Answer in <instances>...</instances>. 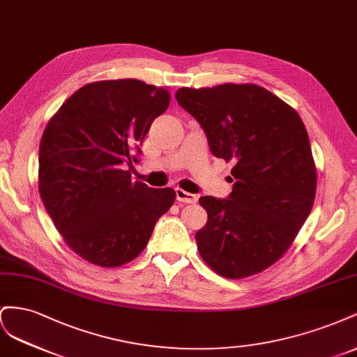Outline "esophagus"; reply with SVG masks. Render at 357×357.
<instances>
[{
    "mask_svg": "<svg viewBox=\"0 0 357 357\" xmlns=\"http://www.w3.org/2000/svg\"><path fill=\"white\" fill-rule=\"evenodd\" d=\"M175 192H176V200L178 202H182V203H196V200H197L196 195H191V192L184 191V190H181V188H176Z\"/></svg>",
    "mask_w": 357,
    "mask_h": 357,
    "instance_id": "34e87169",
    "label": "esophagus"
}]
</instances>
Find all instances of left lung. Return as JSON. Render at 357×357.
Masks as SVG:
<instances>
[{
  "instance_id": "left-lung-1",
  "label": "left lung",
  "mask_w": 357,
  "mask_h": 357,
  "mask_svg": "<svg viewBox=\"0 0 357 357\" xmlns=\"http://www.w3.org/2000/svg\"><path fill=\"white\" fill-rule=\"evenodd\" d=\"M176 101L196 118L217 158L233 161L227 199L203 196L208 222L196 233L211 269L245 278L289 250L317 188L310 139L298 112L254 84L181 88Z\"/></svg>"
}]
</instances>
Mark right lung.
Masks as SVG:
<instances>
[{"label": "right lung", "mask_w": 357, "mask_h": 357, "mask_svg": "<svg viewBox=\"0 0 357 357\" xmlns=\"http://www.w3.org/2000/svg\"><path fill=\"white\" fill-rule=\"evenodd\" d=\"M170 103L166 88L137 79L77 89L50 118L40 142L38 191L67 245L103 268L145 250L155 222L175 202L172 188L131 181L124 165Z\"/></svg>", "instance_id": "obj_1"}]
</instances>
